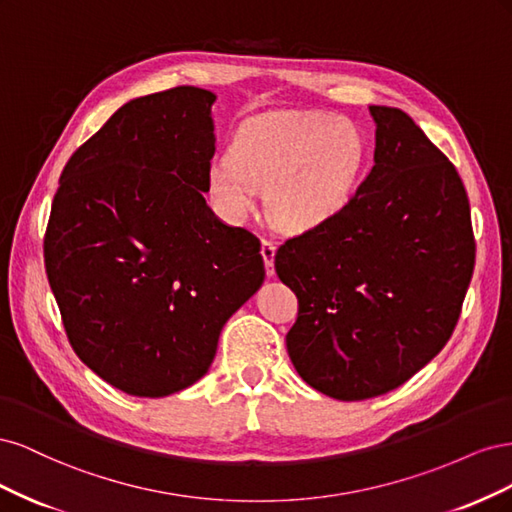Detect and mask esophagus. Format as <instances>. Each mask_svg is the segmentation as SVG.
<instances>
[{
    "label": "esophagus",
    "mask_w": 512,
    "mask_h": 512,
    "mask_svg": "<svg viewBox=\"0 0 512 512\" xmlns=\"http://www.w3.org/2000/svg\"><path fill=\"white\" fill-rule=\"evenodd\" d=\"M275 250H277V247H275L271 241H262V245H260V254H262V260H265V269H267V275H269V277H273V275H275V267H273Z\"/></svg>",
    "instance_id": "1"
}]
</instances>
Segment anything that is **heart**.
Here are the masks:
<instances>
[{
  "label": "heart",
  "instance_id": "b5f03b06",
  "mask_svg": "<svg viewBox=\"0 0 512 512\" xmlns=\"http://www.w3.org/2000/svg\"><path fill=\"white\" fill-rule=\"evenodd\" d=\"M367 158V136L348 117L269 113L243 123L230 153L209 162L205 181L230 222L245 220L256 209V188H265L271 220L286 232H309L350 205Z\"/></svg>",
  "mask_w": 512,
  "mask_h": 512
}]
</instances>
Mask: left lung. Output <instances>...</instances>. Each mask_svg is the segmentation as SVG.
I'll list each match as a JSON object with an SVG mask.
<instances>
[{"label":"left lung","instance_id":"obj_1","mask_svg":"<svg viewBox=\"0 0 512 512\" xmlns=\"http://www.w3.org/2000/svg\"><path fill=\"white\" fill-rule=\"evenodd\" d=\"M369 113L374 168L350 205L275 254L277 275L299 299L290 361L339 401L397 389L444 348L476 254L455 166L404 111Z\"/></svg>","mask_w":512,"mask_h":512}]
</instances>
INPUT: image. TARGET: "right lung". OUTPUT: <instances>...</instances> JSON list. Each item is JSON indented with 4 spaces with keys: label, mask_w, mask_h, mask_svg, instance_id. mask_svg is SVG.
Segmentation results:
<instances>
[{
    "label": "right lung",
    "mask_w": 512,
    "mask_h": 512,
    "mask_svg": "<svg viewBox=\"0 0 512 512\" xmlns=\"http://www.w3.org/2000/svg\"><path fill=\"white\" fill-rule=\"evenodd\" d=\"M215 98L175 87L126 102L59 177L44 267L61 320L79 359L134 397L203 378L265 282L260 241L205 200Z\"/></svg>",
    "instance_id": "right-lung-1"
}]
</instances>
